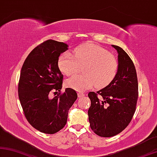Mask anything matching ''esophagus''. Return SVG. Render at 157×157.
Returning a JSON list of instances; mask_svg holds the SVG:
<instances>
[{
	"label": "esophagus",
	"mask_w": 157,
	"mask_h": 157,
	"mask_svg": "<svg viewBox=\"0 0 157 157\" xmlns=\"http://www.w3.org/2000/svg\"><path fill=\"white\" fill-rule=\"evenodd\" d=\"M77 96H78L79 98H81V97L85 96V94L84 93H82V92H79L78 93H77Z\"/></svg>",
	"instance_id": "1"
}]
</instances>
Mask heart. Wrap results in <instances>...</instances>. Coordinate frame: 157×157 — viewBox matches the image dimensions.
<instances>
[{
    "label": "heart",
    "mask_w": 157,
    "mask_h": 157,
    "mask_svg": "<svg viewBox=\"0 0 157 157\" xmlns=\"http://www.w3.org/2000/svg\"><path fill=\"white\" fill-rule=\"evenodd\" d=\"M73 55L63 53L59 56L58 67L63 74L73 76L80 67L84 66V75L72 77L67 80V87L77 91L94 88H102L108 85L116 77L119 62L114 54L98 45L88 43L73 50Z\"/></svg>",
    "instance_id": "1"
}]
</instances>
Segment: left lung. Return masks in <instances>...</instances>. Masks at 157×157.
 <instances>
[{
    "mask_svg": "<svg viewBox=\"0 0 157 157\" xmlns=\"http://www.w3.org/2000/svg\"><path fill=\"white\" fill-rule=\"evenodd\" d=\"M119 68L116 77L102 90L90 92L88 109L90 128L96 135L109 138L120 133L132 119L138 97L136 67L128 53L117 45Z\"/></svg>",
    "mask_w": 157,
    "mask_h": 157,
    "instance_id": "obj_1",
    "label": "left lung"
}]
</instances>
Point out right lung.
<instances>
[{"instance_id":"right-lung-1","label":"right lung","mask_w":157,"mask_h":157,"mask_svg":"<svg viewBox=\"0 0 157 157\" xmlns=\"http://www.w3.org/2000/svg\"><path fill=\"white\" fill-rule=\"evenodd\" d=\"M67 47L66 43L48 40L29 53L21 69L18 93L24 114L29 124L43 133L54 134L64 128L69 109L77 98L72 88L61 93L64 76L58 60ZM51 92L57 96L51 99Z\"/></svg>"}]
</instances>
